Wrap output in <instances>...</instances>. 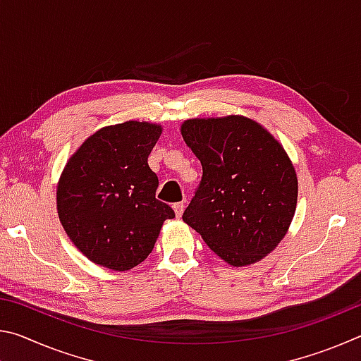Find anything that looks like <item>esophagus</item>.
Masks as SVG:
<instances>
[{"mask_svg":"<svg viewBox=\"0 0 361 361\" xmlns=\"http://www.w3.org/2000/svg\"><path fill=\"white\" fill-rule=\"evenodd\" d=\"M183 210H185V202H176L173 204V212L176 218H180L183 215Z\"/></svg>","mask_w":361,"mask_h":361,"instance_id":"esophagus-1","label":"esophagus"}]
</instances>
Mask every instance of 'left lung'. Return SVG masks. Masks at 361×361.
I'll return each instance as SVG.
<instances>
[{
    "instance_id": "obj_1",
    "label": "left lung",
    "mask_w": 361,
    "mask_h": 361,
    "mask_svg": "<svg viewBox=\"0 0 361 361\" xmlns=\"http://www.w3.org/2000/svg\"><path fill=\"white\" fill-rule=\"evenodd\" d=\"M185 143L202 164V180L183 221L228 264L267 256L283 239L298 202V176L271 133L245 116L188 119Z\"/></svg>"
}]
</instances>
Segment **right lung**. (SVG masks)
<instances>
[{
	"mask_svg": "<svg viewBox=\"0 0 361 361\" xmlns=\"http://www.w3.org/2000/svg\"><path fill=\"white\" fill-rule=\"evenodd\" d=\"M161 133L159 124L138 121L103 127L66 162L57 186L59 218L95 264L119 272L138 266L164 221L175 216L156 199L159 180L148 166Z\"/></svg>",
	"mask_w": 361,
	"mask_h": 361,
	"instance_id": "add662e5",
	"label": "right lung"
}]
</instances>
